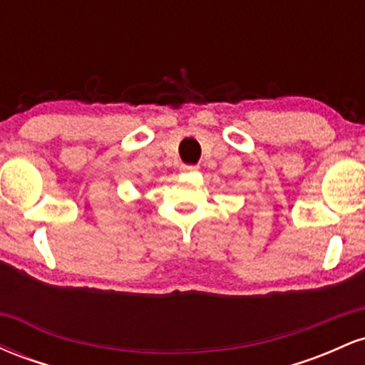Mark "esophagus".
<instances>
[{
  "instance_id": "1",
  "label": "esophagus",
  "mask_w": 365,
  "mask_h": 365,
  "mask_svg": "<svg viewBox=\"0 0 365 365\" xmlns=\"http://www.w3.org/2000/svg\"><path fill=\"white\" fill-rule=\"evenodd\" d=\"M197 170H199V166H195V165H183L182 166L183 173H194V171H197Z\"/></svg>"
}]
</instances>
